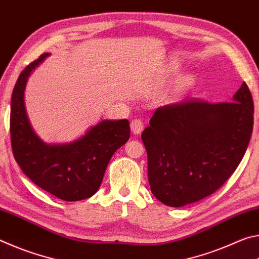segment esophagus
<instances>
[{"instance_id": "obj_1", "label": "esophagus", "mask_w": 259, "mask_h": 259, "mask_svg": "<svg viewBox=\"0 0 259 259\" xmlns=\"http://www.w3.org/2000/svg\"><path fill=\"white\" fill-rule=\"evenodd\" d=\"M130 129H131V133H133L134 135H140L144 129L143 122L138 119L133 120L130 123Z\"/></svg>"}]
</instances>
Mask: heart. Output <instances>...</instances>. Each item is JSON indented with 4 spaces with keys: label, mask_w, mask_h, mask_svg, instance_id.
<instances>
[{
    "label": "heart",
    "mask_w": 259,
    "mask_h": 259,
    "mask_svg": "<svg viewBox=\"0 0 259 259\" xmlns=\"http://www.w3.org/2000/svg\"><path fill=\"white\" fill-rule=\"evenodd\" d=\"M175 67L172 66V69ZM193 83H194V77L192 75H184L181 78H178V81L176 82V84L174 87V90H172V94L175 96L177 95H181L183 93H185L193 85Z\"/></svg>",
    "instance_id": "heart-1"
}]
</instances>
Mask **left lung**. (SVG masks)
I'll return each mask as SVG.
<instances>
[{
	"label": "left lung",
	"instance_id": "1",
	"mask_svg": "<svg viewBox=\"0 0 259 259\" xmlns=\"http://www.w3.org/2000/svg\"><path fill=\"white\" fill-rule=\"evenodd\" d=\"M252 125L253 102L244 82L230 103L193 98L157 108L142 134L155 198L183 207L211 195L238 168Z\"/></svg>",
	"mask_w": 259,
	"mask_h": 259
}]
</instances>
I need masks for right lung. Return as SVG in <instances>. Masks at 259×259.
Listing matches in <instances>:
<instances>
[{"label": "right lung", "mask_w": 259, "mask_h": 259, "mask_svg": "<svg viewBox=\"0 0 259 259\" xmlns=\"http://www.w3.org/2000/svg\"><path fill=\"white\" fill-rule=\"evenodd\" d=\"M50 54L29 64L12 91L11 146L17 163L34 184L64 201L90 198L99 190L111 157L128 142V120H102L73 142L48 144L29 123L24 95L28 77Z\"/></svg>", "instance_id": "add662e5"}]
</instances>
